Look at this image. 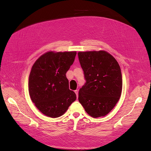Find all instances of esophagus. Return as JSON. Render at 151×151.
Masks as SVG:
<instances>
[{
    "label": "esophagus",
    "instance_id": "obj_1",
    "mask_svg": "<svg viewBox=\"0 0 151 151\" xmlns=\"http://www.w3.org/2000/svg\"><path fill=\"white\" fill-rule=\"evenodd\" d=\"M75 93L76 94V96H77V98H78V90H76Z\"/></svg>",
    "mask_w": 151,
    "mask_h": 151
}]
</instances>
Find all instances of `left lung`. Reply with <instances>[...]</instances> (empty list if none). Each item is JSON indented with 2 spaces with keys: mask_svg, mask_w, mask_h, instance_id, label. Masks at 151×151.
Masks as SVG:
<instances>
[{
  "mask_svg": "<svg viewBox=\"0 0 151 151\" xmlns=\"http://www.w3.org/2000/svg\"><path fill=\"white\" fill-rule=\"evenodd\" d=\"M78 57L86 81L79 92V101L93 118L110 112L122 91L120 67L111 54L104 50L79 52Z\"/></svg>",
  "mask_w": 151,
  "mask_h": 151,
  "instance_id": "obj_1",
  "label": "left lung"
}]
</instances>
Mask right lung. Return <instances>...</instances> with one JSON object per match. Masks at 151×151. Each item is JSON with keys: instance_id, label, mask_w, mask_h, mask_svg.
I'll return each instance as SVG.
<instances>
[{"instance_id": "obj_1", "label": "right lung", "mask_w": 151, "mask_h": 151, "mask_svg": "<svg viewBox=\"0 0 151 151\" xmlns=\"http://www.w3.org/2000/svg\"><path fill=\"white\" fill-rule=\"evenodd\" d=\"M76 52H48L36 60L29 76L30 98L47 116L57 118L65 113L76 99L68 88L66 73L74 62Z\"/></svg>"}]
</instances>
